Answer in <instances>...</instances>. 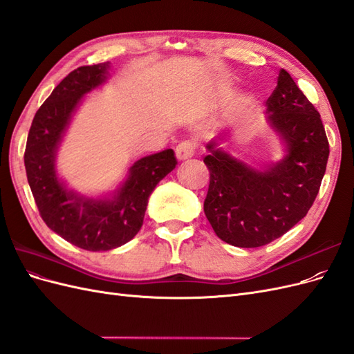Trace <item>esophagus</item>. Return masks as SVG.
<instances>
[{
    "instance_id": "obj_1",
    "label": "esophagus",
    "mask_w": 354,
    "mask_h": 354,
    "mask_svg": "<svg viewBox=\"0 0 354 354\" xmlns=\"http://www.w3.org/2000/svg\"><path fill=\"white\" fill-rule=\"evenodd\" d=\"M195 149H196V143L192 140H185L177 145L176 147V156L178 160H185L189 159L195 155Z\"/></svg>"
}]
</instances>
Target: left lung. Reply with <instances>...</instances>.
Masks as SVG:
<instances>
[{
	"mask_svg": "<svg viewBox=\"0 0 354 354\" xmlns=\"http://www.w3.org/2000/svg\"><path fill=\"white\" fill-rule=\"evenodd\" d=\"M267 120L286 147L282 160L263 168L207 145L209 169L203 211L217 236L239 248L281 238L306 217L326 171L329 143L315 106L285 69L266 102Z\"/></svg>",
	"mask_w": 354,
	"mask_h": 354,
	"instance_id": "1",
	"label": "left lung"
}]
</instances>
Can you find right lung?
<instances>
[{
    "label": "right lung",
    "instance_id": "add662e5",
    "mask_svg": "<svg viewBox=\"0 0 354 354\" xmlns=\"http://www.w3.org/2000/svg\"><path fill=\"white\" fill-rule=\"evenodd\" d=\"M109 62L72 71L41 104L28 134L25 168L39 216L69 243L87 251H109L140 230L149 196L177 165L173 149L134 162L111 198H87L68 190L56 173L62 137L84 94L108 80Z\"/></svg>",
    "mask_w": 354,
    "mask_h": 354
}]
</instances>
